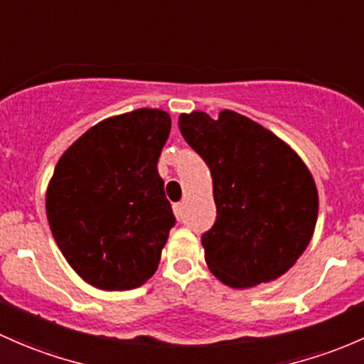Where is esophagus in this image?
<instances>
[{"instance_id": "obj_1", "label": "esophagus", "mask_w": 364, "mask_h": 364, "mask_svg": "<svg viewBox=\"0 0 364 364\" xmlns=\"http://www.w3.org/2000/svg\"><path fill=\"white\" fill-rule=\"evenodd\" d=\"M173 212H175V215H177V219H181V217H182V203H175L173 205Z\"/></svg>"}]
</instances>
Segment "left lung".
Instances as JSON below:
<instances>
[{"label":"left lung","mask_w":364,"mask_h":364,"mask_svg":"<svg viewBox=\"0 0 364 364\" xmlns=\"http://www.w3.org/2000/svg\"><path fill=\"white\" fill-rule=\"evenodd\" d=\"M178 127L212 173L217 219L201 237L208 269L233 289L279 279L316 230L319 194L306 164L282 138L233 110L217 119L181 114Z\"/></svg>","instance_id":"left-lung-1"}]
</instances>
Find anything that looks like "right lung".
Segmentation results:
<instances>
[{
  "label": "right lung",
  "mask_w": 364,
  "mask_h": 364,
  "mask_svg": "<svg viewBox=\"0 0 364 364\" xmlns=\"http://www.w3.org/2000/svg\"><path fill=\"white\" fill-rule=\"evenodd\" d=\"M171 117L138 108L89 127L59 157L45 194L48 226L82 280L129 291L156 273L175 224L157 173Z\"/></svg>",
  "instance_id": "add662e5"
}]
</instances>
